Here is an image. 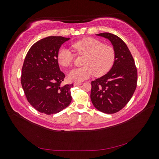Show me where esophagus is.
<instances>
[{
	"instance_id": "obj_1",
	"label": "esophagus",
	"mask_w": 159,
	"mask_h": 159,
	"mask_svg": "<svg viewBox=\"0 0 159 159\" xmlns=\"http://www.w3.org/2000/svg\"><path fill=\"white\" fill-rule=\"evenodd\" d=\"M81 83H74V86H78V85H81Z\"/></svg>"
}]
</instances>
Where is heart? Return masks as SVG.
I'll return each instance as SVG.
<instances>
[{
	"mask_svg": "<svg viewBox=\"0 0 159 159\" xmlns=\"http://www.w3.org/2000/svg\"><path fill=\"white\" fill-rule=\"evenodd\" d=\"M78 55L85 56L84 66L70 71L68 78L71 81L80 82L94 74L102 76L111 69L116 54L112 46L104 45L103 42L93 38H86L71 44ZM75 54L70 49L62 47L57 52V59L64 67H70L74 63Z\"/></svg>",
	"mask_w": 159,
	"mask_h": 159,
	"instance_id": "1",
	"label": "heart"
}]
</instances>
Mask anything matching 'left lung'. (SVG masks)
I'll use <instances>...</instances> for the list:
<instances>
[{
	"label": "left lung",
	"mask_w": 159,
	"mask_h": 159,
	"mask_svg": "<svg viewBox=\"0 0 159 159\" xmlns=\"http://www.w3.org/2000/svg\"><path fill=\"white\" fill-rule=\"evenodd\" d=\"M96 35L111 42L116 57L109 71L91 81L90 98L98 110L112 114L122 109L132 98L137 87V70L131 52L121 38L109 32Z\"/></svg>",
	"instance_id": "8db88e82"
}]
</instances>
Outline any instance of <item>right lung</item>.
Masks as SVG:
<instances>
[{
	"label": "right lung",
	"instance_id": "right-lung-1",
	"mask_svg": "<svg viewBox=\"0 0 159 159\" xmlns=\"http://www.w3.org/2000/svg\"><path fill=\"white\" fill-rule=\"evenodd\" d=\"M70 39L48 36L36 42L28 50L22 69L21 84L28 102L40 113H57L71 102L74 85H61L65 74L60 70L57 52Z\"/></svg>",
	"mask_w": 159,
	"mask_h": 159
}]
</instances>
